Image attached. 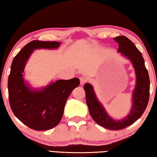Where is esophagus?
Segmentation results:
<instances>
[{
	"instance_id": "esophagus-1",
	"label": "esophagus",
	"mask_w": 157,
	"mask_h": 157,
	"mask_svg": "<svg viewBox=\"0 0 157 157\" xmlns=\"http://www.w3.org/2000/svg\"><path fill=\"white\" fill-rule=\"evenodd\" d=\"M79 79H80V84L81 85L84 84L86 82V81H87L86 78H84V77H81V78H79Z\"/></svg>"
}]
</instances>
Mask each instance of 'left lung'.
<instances>
[{
    "instance_id": "1",
    "label": "left lung",
    "mask_w": 157,
    "mask_h": 157,
    "mask_svg": "<svg viewBox=\"0 0 157 157\" xmlns=\"http://www.w3.org/2000/svg\"><path fill=\"white\" fill-rule=\"evenodd\" d=\"M114 40L119 44L118 52L130 59L136 71V85L133 92V106L129 115L123 120H113L98 102L91 85L85 84L84 89L89 113L94 121L108 129L119 130L131 125L144 113L150 98V78L141 52L134 43L124 36H116Z\"/></svg>"
}]
</instances>
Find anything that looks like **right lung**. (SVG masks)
I'll return each mask as SVG.
<instances>
[{
    "label": "right lung",
    "mask_w": 157,
    "mask_h": 157,
    "mask_svg": "<svg viewBox=\"0 0 157 157\" xmlns=\"http://www.w3.org/2000/svg\"><path fill=\"white\" fill-rule=\"evenodd\" d=\"M59 45L58 41H32L12 61L7 84L10 107L18 120L34 130L44 131L59 124L66 100L80 83L78 78L61 79L39 91L31 90L25 84L23 73L34 49H55Z\"/></svg>",
    "instance_id": "right-lung-1"
}]
</instances>
